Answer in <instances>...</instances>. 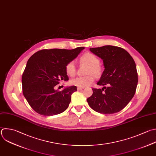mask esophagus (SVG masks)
<instances>
[{"mask_svg": "<svg viewBox=\"0 0 156 156\" xmlns=\"http://www.w3.org/2000/svg\"><path fill=\"white\" fill-rule=\"evenodd\" d=\"M82 89H83V88H82V87H77V90H82Z\"/></svg>", "mask_w": 156, "mask_h": 156, "instance_id": "esophagus-1", "label": "esophagus"}]
</instances>
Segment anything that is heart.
<instances>
[{
	"label": "heart",
	"mask_w": 156,
	"mask_h": 156,
	"mask_svg": "<svg viewBox=\"0 0 156 156\" xmlns=\"http://www.w3.org/2000/svg\"><path fill=\"white\" fill-rule=\"evenodd\" d=\"M81 63L88 66L86 74H88L83 77H77L71 80V84L78 87L83 88L91 85L94 80L93 75L96 77H100L103 73V69L99 65L100 60L95 54L91 52H85L80 57ZM65 71L68 76L73 77L76 75V69L74 62H69L65 66Z\"/></svg>",
	"instance_id": "heart-1"
}]
</instances>
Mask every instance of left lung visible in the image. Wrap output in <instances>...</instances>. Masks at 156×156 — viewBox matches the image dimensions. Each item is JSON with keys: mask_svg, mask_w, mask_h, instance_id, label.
Segmentation results:
<instances>
[{"mask_svg": "<svg viewBox=\"0 0 156 156\" xmlns=\"http://www.w3.org/2000/svg\"><path fill=\"white\" fill-rule=\"evenodd\" d=\"M90 50L103 60L105 69L97 83L103 88H93V94L87 99V102L98 113L118 112L128 104L135 93L138 83L135 63L130 55L120 47L108 45Z\"/></svg>", "mask_w": 156, "mask_h": 156, "instance_id": "left-lung-1", "label": "left lung"}]
</instances>
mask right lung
Listing matches in <instances>:
<instances>
[{"label": "right lung", "mask_w": 156, "mask_h": 156, "mask_svg": "<svg viewBox=\"0 0 156 156\" xmlns=\"http://www.w3.org/2000/svg\"><path fill=\"white\" fill-rule=\"evenodd\" d=\"M84 47L74 49H42L29 59L22 76L23 93L30 107L38 113L52 116L63 112L69 106L76 86L55 90L60 81H68L67 63L74 59Z\"/></svg>", "instance_id": "right-lung-1"}]
</instances>
